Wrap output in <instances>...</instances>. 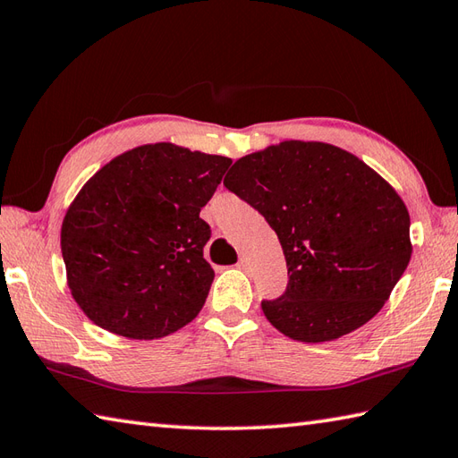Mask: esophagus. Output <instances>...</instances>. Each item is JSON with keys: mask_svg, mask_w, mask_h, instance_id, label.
Wrapping results in <instances>:
<instances>
[{"mask_svg": "<svg viewBox=\"0 0 458 458\" xmlns=\"http://www.w3.org/2000/svg\"><path fill=\"white\" fill-rule=\"evenodd\" d=\"M238 267L246 271V269L250 267V266H248V259H246V258H240V259H238Z\"/></svg>", "mask_w": 458, "mask_h": 458, "instance_id": "1", "label": "esophagus"}]
</instances>
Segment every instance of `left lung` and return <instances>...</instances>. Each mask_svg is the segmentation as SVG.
Returning <instances> with one entry per match:
<instances>
[{"label":"left lung","instance_id":"obj_1","mask_svg":"<svg viewBox=\"0 0 458 458\" xmlns=\"http://www.w3.org/2000/svg\"><path fill=\"white\" fill-rule=\"evenodd\" d=\"M224 187L276 230L289 284L261 310L299 343H328L366 325L410 264V212L400 194L335 145H269L232 165Z\"/></svg>","mask_w":458,"mask_h":458}]
</instances>
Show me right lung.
I'll return each instance as SVG.
<instances>
[{"mask_svg": "<svg viewBox=\"0 0 458 458\" xmlns=\"http://www.w3.org/2000/svg\"><path fill=\"white\" fill-rule=\"evenodd\" d=\"M230 163L151 143L118 155L84 184L63 220L61 250L68 289L92 323L153 340L200 313L214 279L200 208Z\"/></svg>", "mask_w": 458, "mask_h": 458, "instance_id": "obj_1", "label": "right lung"}]
</instances>
